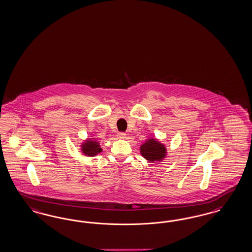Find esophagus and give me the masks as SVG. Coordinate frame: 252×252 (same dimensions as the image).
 <instances>
[{
    "instance_id": "1",
    "label": "esophagus",
    "mask_w": 252,
    "mask_h": 252,
    "mask_svg": "<svg viewBox=\"0 0 252 252\" xmlns=\"http://www.w3.org/2000/svg\"><path fill=\"white\" fill-rule=\"evenodd\" d=\"M126 134L125 132H119V133L117 134V138H118V139H126Z\"/></svg>"
}]
</instances>
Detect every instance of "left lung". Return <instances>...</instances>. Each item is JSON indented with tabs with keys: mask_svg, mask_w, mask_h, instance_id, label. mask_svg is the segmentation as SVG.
Here are the masks:
<instances>
[{
	"mask_svg": "<svg viewBox=\"0 0 252 252\" xmlns=\"http://www.w3.org/2000/svg\"><path fill=\"white\" fill-rule=\"evenodd\" d=\"M142 157L149 161H160L165 156V148L156 139H149L140 147Z\"/></svg>",
	"mask_w": 252,
	"mask_h": 252,
	"instance_id": "8db88e82",
	"label": "left lung"
}]
</instances>
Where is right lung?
Here are the masks:
<instances>
[{"label": "right lung", "mask_w": 252, "mask_h": 252, "mask_svg": "<svg viewBox=\"0 0 252 252\" xmlns=\"http://www.w3.org/2000/svg\"><path fill=\"white\" fill-rule=\"evenodd\" d=\"M83 152L85 155L93 157L95 156L96 154L101 152V149L98 146V144L96 143V141H93L91 139H88L87 142L83 145Z\"/></svg>", "instance_id": "add662e5"}]
</instances>
